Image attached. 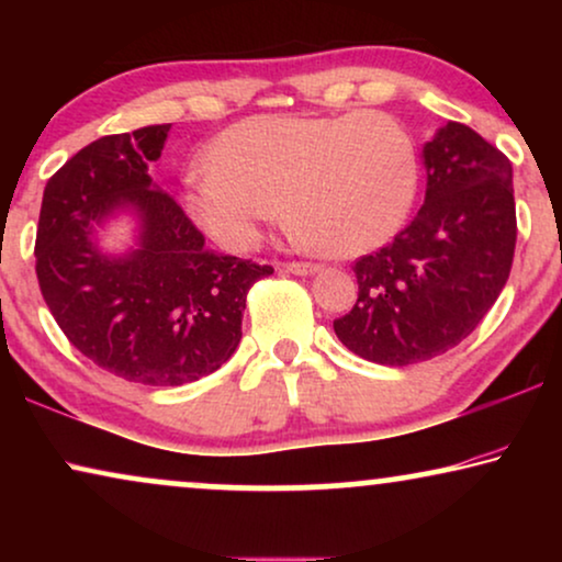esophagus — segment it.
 <instances>
[{"instance_id": "1", "label": "esophagus", "mask_w": 562, "mask_h": 562, "mask_svg": "<svg viewBox=\"0 0 562 562\" xmlns=\"http://www.w3.org/2000/svg\"><path fill=\"white\" fill-rule=\"evenodd\" d=\"M283 268H286L289 273H296V276H310V273L319 271L317 263H302V260H294V263H286Z\"/></svg>"}]
</instances>
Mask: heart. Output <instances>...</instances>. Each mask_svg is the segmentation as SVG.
Segmentation results:
<instances>
[{
    "label": "heart",
    "instance_id": "heart-1",
    "mask_svg": "<svg viewBox=\"0 0 562 562\" xmlns=\"http://www.w3.org/2000/svg\"><path fill=\"white\" fill-rule=\"evenodd\" d=\"M210 164L187 181L199 227L227 250H248L283 214L296 233L333 256H360L389 243L417 196V145L386 112L263 114L225 130Z\"/></svg>",
    "mask_w": 562,
    "mask_h": 562
}]
</instances>
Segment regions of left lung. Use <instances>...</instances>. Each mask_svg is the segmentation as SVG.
Instances as JSON below:
<instances>
[{
    "label": "left lung",
    "instance_id": "left-lung-1",
    "mask_svg": "<svg viewBox=\"0 0 562 562\" xmlns=\"http://www.w3.org/2000/svg\"><path fill=\"white\" fill-rule=\"evenodd\" d=\"M422 160L425 204L386 248L356 260L358 302L333 325L345 348L371 363L412 366L456 348L512 271L509 158L475 130L448 122Z\"/></svg>",
    "mask_w": 562,
    "mask_h": 562
}]
</instances>
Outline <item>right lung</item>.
Wrapping results in <instances>:
<instances>
[{
  "mask_svg": "<svg viewBox=\"0 0 562 562\" xmlns=\"http://www.w3.org/2000/svg\"><path fill=\"white\" fill-rule=\"evenodd\" d=\"M171 125L106 135L50 176L43 191L35 273L53 319L81 356L120 379L181 386L227 363L243 337L248 291L271 266L204 245L171 194L153 183ZM133 211L138 243L122 257L95 233Z\"/></svg>",
  "mask_w": 562,
  "mask_h": 562,
  "instance_id": "right-lung-1",
  "label": "right lung"
}]
</instances>
